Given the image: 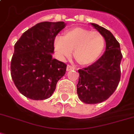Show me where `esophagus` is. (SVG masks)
Segmentation results:
<instances>
[{"mask_svg": "<svg viewBox=\"0 0 134 134\" xmlns=\"http://www.w3.org/2000/svg\"><path fill=\"white\" fill-rule=\"evenodd\" d=\"M76 68L74 67V66H72L71 65H67V67H66V71H71V70H75Z\"/></svg>", "mask_w": 134, "mask_h": 134, "instance_id": "obj_1", "label": "esophagus"}]
</instances>
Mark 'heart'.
I'll return each mask as SVG.
<instances>
[{
    "label": "heart",
    "instance_id": "1",
    "mask_svg": "<svg viewBox=\"0 0 134 134\" xmlns=\"http://www.w3.org/2000/svg\"><path fill=\"white\" fill-rule=\"evenodd\" d=\"M104 38L97 31L82 27L66 30L63 37L54 40V49L61 59L70 58L73 51L75 61L80 65H89L96 61L104 47Z\"/></svg>",
    "mask_w": 134,
    "mask_h": 134
}]
</instances>
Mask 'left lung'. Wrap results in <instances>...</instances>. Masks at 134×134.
Listing matches in <instances>:
<instances>
[{
  "mask_svg": "<svg viewBox=\"0 0 134 134\" xmlns=\"http://www.w3.org/2000/svg\"><path fill=\"white\" fill-rule=\"evenodd\" d=\"M90 24L104 37L106 49L96 62L78 70L77 94L82 102L97 104L108 99L118 86L122 54L119 43L111 32L97 24Z\"/></svg>",
  "mask_w": 134,
  "mask_h": 134,
  "instance_id": "obj_1",
  "label": "left lung"
}]
</instances>
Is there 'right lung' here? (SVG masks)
Instances as JSON below:
<instances>
[{"mask_svg":"<svg viewBox=\"0 0 134 134\" xmlns=\"http://www.w3.org/2000/svg\"><path fill=\"white\" fill-rule=\"evenodd\" d=\"M66 27L63 22H43L23 33L15 44L10 72L16 87L27 98H49L66 71V64L53 59L54 40Z\"/></svg>","mask_w":134,"mask_h":134,"instance_id":"obj_1","label":"right lung"}]
</instances>
